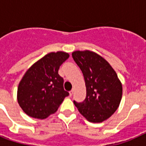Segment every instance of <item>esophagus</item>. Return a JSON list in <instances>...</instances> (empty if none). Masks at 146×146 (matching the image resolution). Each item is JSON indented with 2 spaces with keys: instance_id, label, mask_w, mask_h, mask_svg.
Here are the masks:
<instances>
[{
  "instance_id": "obj_1",
  "label": "esophagus",
  "mask_w": 146,
  "mask_h": 146,
  "mask_svg": "<svg viewBox=\"0 0 146 146\" xmlns=\"http://www.w3.org/2000/svg\"><path fill=\"white\" fill-rule=\"evenodd\" d=\"M70 96H73V90H71V91H70Z\"/></svg>"
}]
</instances>
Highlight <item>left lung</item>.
<instances>
[{"instance_id":"left-lung-1","label":"left lung","mask_w":146,"mask_h":146,"mask_svg":"<svg viewBox=\"0 0 146 146\" xmlns=\"http://www.w3.org/2000/svg\"><path fill=\"white\" fill-rule=\"evenodd\" d=\"M84 76L86 97L82 102L73 101L80 113L92 123L108 119L120 105L122 84L112 66L102 56L91 50L72 53Z\"/></svg>"}]
</instances>
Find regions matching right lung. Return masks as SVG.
<instances>
[{"label": "right lung", "instance_id": "1", "mask_svg": "<svg viewBox=\"0 0 146 146\" xmlns=\"http://www.w3.org/2000/svg\"><path fill=\"white\" fill-rule=\"evenodd\" d=\"M64 51L51 52L35 62L24 74L17 89V101L29 117L44 119L56 112L68 92L58 74L60 66L69 57Z\"/></svg>", "mask_w": 146, "mask_h": 146}]
</instances>
